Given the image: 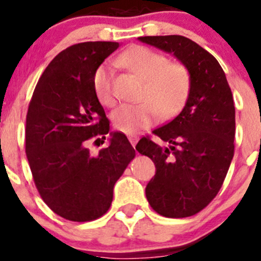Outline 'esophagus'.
<instances>
[{"mask_svg": "<svg viewBox=\"0 0 261 261\" xmlns=\"http://www.w3.org/2000/svg\"><path fill=\"white\" fill-rule=\"evenodd\" d=\"M128 140H130L131 145L135 146L136 144H138V141H139V136L138 135H130V136H128Z\"/></svg>", "mask_w": 261, "mask_h": 261, "instance_id": "obj_1", "label": "esophagus"}]
</instances>
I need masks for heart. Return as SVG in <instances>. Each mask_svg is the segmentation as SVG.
<instances>
[{"mask_svg": "<svg viewBox=\"0 0 261 261\" xmlns=\"http://www.w3.org/2000/svg\"><path fill=\"white\" fill-rule=\"evenodd\" d=\"M116 63L144 81L139 103L122 105L112 112V123L125 134L146 128L158 117L168 120L186 106L192 91V75L181 63L145 46H134L117 57ZM93 91L99 103L115 106V74L107 65H99L93 74Z\"/></svg>", "mask_w": 261, "mask_h": 261, "instance_id": "heart-1", "label": "heart"}]
</instances>
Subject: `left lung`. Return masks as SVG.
Listing matches in <instances>:
<instances>
[{
  "label": "left lung",
  "mask_w": 261,
  "mask_h": 261,
  "mask_svg": "<svg viewBox=\"0 0 261 261\" xmlns=\"http://www.w3.org/2000/svg\"><path fill=\"white\" fill-rule=\"evenodd\" d=\"M143 43L173 53L189 69L192 91L181 112L136 145L154 162L156 173L145 193L150 206L164 217L193 216L217 196L235 150V106L220 63L191 39L180 35L141 36Z\"/></svg>",
  "instance_id": "8db88e82"
}]
</instances>
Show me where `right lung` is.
Wrapping results in <instances>:
<instances>
[{
  "label": "right lung",
  "instance_id": "right-lung-1",
  "mask_svg": "<svg viewBox=\"0 0 261 261\" xmlns=\"http://www.w3.org/2000/svg\"><path fill=\"white\" fill-rule=\"evenodd\" d=\"M118 48L112 41H86L60 51L34 89L26 115L25 151L43 201L65 220L87 222L103 216L114 186L135 158L125 134L91 155L110 121L93 91V74Z\"/></svg>",
  "mask_w": 261,
  "mask_h": 261
}]
</instances>
